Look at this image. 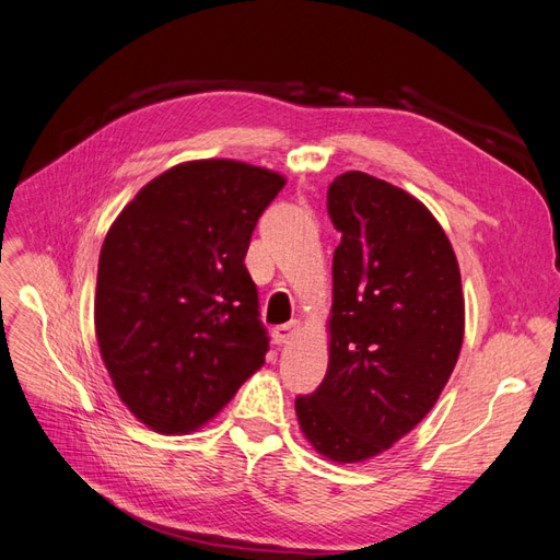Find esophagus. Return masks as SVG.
<instances>
[{
    "label": "esophagus",
    "mask_w": 560,
    "mask_h": 560,
    "mask_svg": "<svg viewBox=\"0 0 560 560\" xmlns=\"http://www.w3.org/2000/svg\"><path fill=\"white\" fill-rule=\"evenodd\" d=\"M299 329H301V325H299L296 319L287 322V325H278V327L273 329V341H276L278 346H282V343H287V341H292V338L299 334Z\"/></svg>",
    "instance_id": "esophagus-1"
}]
</instances>
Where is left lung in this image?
<instances>
[{"instance_id": "obj_1", "label": "left lung", "mask_w": 560, "mask_h": 560, "mask_svg": "<svg viewBox=\"0 0 560 560\" xmlns=\"http://www.w3.org/2000/svg\"><path fill=\"white\" fill-rule=\"evenodd\" d=\"M334 252L329 369L296 397L299 425L334 463L387 451L430 413L465 334L460 268L430 210L366 173L329 184Z\"/></svg>"}]
</instances>
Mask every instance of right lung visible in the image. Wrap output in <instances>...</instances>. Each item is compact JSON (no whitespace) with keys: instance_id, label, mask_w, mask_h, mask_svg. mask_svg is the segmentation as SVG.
Segmentation results:
<instances>
[{"instance_id":"right-lung-1","label":"right lung","mask_w":560,"mask_h":560,"mask_svg":"<svg viewBox=\"0 0 560 560\" xmlns=\"http://www.w3.org/2000/svg\"><path fill=\"white\" fill-rule=\"evenodd\" d=\"M282 186L278 173L238 161L182 163L112 224L95 334L118 397L151 430L200 428L264 364L268 331L245 254Z\"/></svg>"}]
</instances>
